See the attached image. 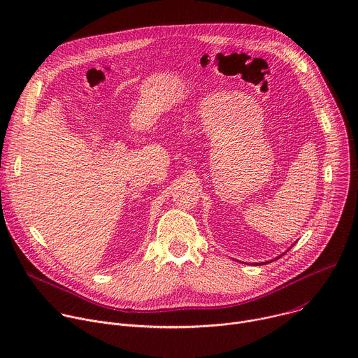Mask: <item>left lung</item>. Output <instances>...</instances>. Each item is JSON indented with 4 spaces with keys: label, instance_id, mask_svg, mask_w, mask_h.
Returning a JSON list of instances; mask_svg holds the SVG:
<instances>
[{
    "label": "left lung",
    "instance_id": "obj_1",
    "mask_svg": "<svg viewBox=\"0 0 358 358\" xmlns=\"http://www.w3.org/2000/svg\"><path fill=\"white\" fill-rule=\"evenodd\" d=\"M280 257H282V255H280ZM280 257H278V259H279V258H280ZM266 264H268V262H266ZM259 265H261V264H259Z\"/></svg>",
    "mask_w": 358,
    "mask_h": 358
}]
</instances>
